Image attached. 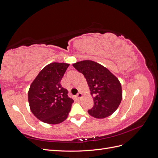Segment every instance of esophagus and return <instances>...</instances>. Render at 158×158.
<instances>
[{"instance_id":"obj_1","label":"esophagus","mask_w":158,"mask_h":158,"mask_svg":"<svg viewBox=\"0 0 158 158\" xmlns=\"http://www.w3.org/2000/svg\"><path fill=\"white\" fill-rule=\"evenodd\" d=\"M82 97V93H80V92H79L77 94V95H76V98H77V99H78V100H80V98Z\"/></svg>"}]
</instances>
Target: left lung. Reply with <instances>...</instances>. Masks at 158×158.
<instances>
[{"instance_id":"left-lung-1","label":"left lung","mask_w":158,"mask_h":158,"mask_svg":"<svg viewBox=\"0 0 158 158\" xmlns=\"http://www.w3.org/2000/svg\"><path fill=\"white\" fill-rule=\"evenodd\" d=\"M86 79L94 98V107L88 112L91 116L103 118L117 109L122 100L121 84L107 69L92 60H83L73 64Z\"/></svg>"}]
</instances>
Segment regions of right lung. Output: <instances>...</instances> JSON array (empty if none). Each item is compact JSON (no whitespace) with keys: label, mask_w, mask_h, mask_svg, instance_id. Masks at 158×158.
<instances>
[{"label":"right lung","mask_w":158,"mask_h":158,"mask_svg":"<svg viewBox=\"0 0 158 158\" xmlns=\"http://www.w3.org/2000/svg\"><path fill=\"white\" fill-rule=\"evenodd\" d=\"M69 64L52 63L42 69L31 83L28 102L32 113L42 122L56 125L64 121L70 111L73 99L60 81Z\"/></svg>","instance_id":"1"}]
</instances>
